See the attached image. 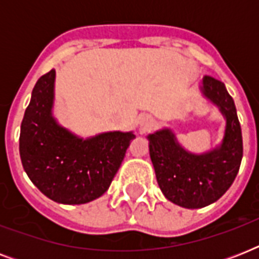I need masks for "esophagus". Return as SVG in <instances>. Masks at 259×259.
Returning a JSON list of instances; mask_svg holds the SVG:
<instances>
[{
    "label": "esophagus",
    "instance_id": "obj_1",
    "mask_svg": "<svg viewBox=\"0 0 259 259\" xmlns=\"http://www.w3.org/2000/svg\"><path fill=\"white\" fill-rule=\"evenodd\" d=\"M150 125V121H146L145 122V126H149Z\"/></svg>",
    "mask_w": 259,
    "mask_h": 259
}]
</instances>
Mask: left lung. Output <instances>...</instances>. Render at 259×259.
<instances>
[{
	"label": "left lung",
	"instance_id": "obj_1",
	"mask_svg": "<svg viewBox=\"0 0 259 259\" xmlns=\"http://www.w3.org/2000/svg\"><path fill=\"white\" fill-rule=\"evenodd\" d=\"M203 94L226 117L225 138L219 148L197 156L183 149L169 129L148 136L158 187L168 200L184 208H201L223 196L235 180L243 156L237 109L225 83L207 75Z\"/></svg>",
	"mask_w": 259,
	"mask_h": 259
}]
</instances>
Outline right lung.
Wrapping results in <instances>:
<instances>
[{
	"mask_svg": "<svg viewBox=\"0 0 259 259\" xmlns=\"http://www.w3.org/2000/svg\"><path fill=\"white\" fill-rule=\"evenodd\" d=\"M55 70L34 84L20 132V157L32 183L51 200L84 204L109 189L136 136L110 132L82 140L52 117Z\"/></svg>",
	"mask_w": 259,
	"mask_h": 259,
	"instance_id": "add662e5",
	"label": "right lung"
}]
</instances>
